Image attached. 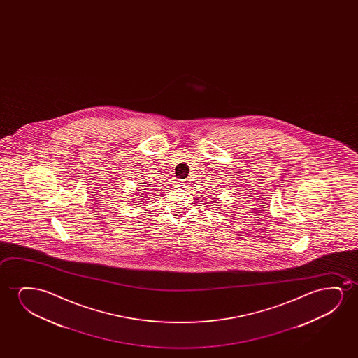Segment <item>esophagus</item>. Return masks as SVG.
<instances>
[{"label":"esophagus","instance_id":"1","mask_svg":"<svg viewBox=\"0 0 358 358\" xmlns=\"http://www.w3.org/2000/svg\"><path fill=\"white\" fill-rule=\"evenodd\" d=\"M173 187H175V188H185L186 183L180 181V180H176V181H173Z\"/></svg>","mask_w":358,"mask_h":358}]
</instances>
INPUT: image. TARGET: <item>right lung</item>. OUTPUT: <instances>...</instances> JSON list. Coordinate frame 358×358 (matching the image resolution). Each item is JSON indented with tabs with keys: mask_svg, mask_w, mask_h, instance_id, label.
I'll return each mask as SVG.
<instances>
[{
	"mask_svg": "<svg viewBox=\"0 0 358 358\" xmlns=\"http://www.w3.org/2000/svg\"><path fill=\"white\" fill-rule=\"evenodd\" d=\"M144 191H145V189H144Z\"/></svg>",
	"mask_w": 358,
	"mask_h": 358,
	"instance_id": "add662e5",
	"label": "right lung"
}]
</instances>
